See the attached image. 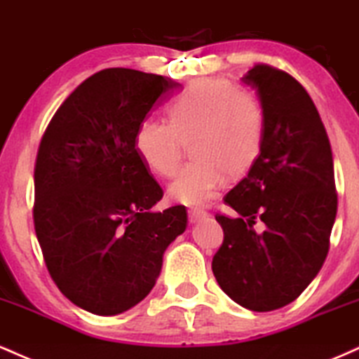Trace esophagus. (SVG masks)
I'll use <instances>...</instances> for the list:
<instances>
[{
    "label": "esophagus",
    "instance_id": "esophagus-1",
    "mask_svg": "<svg viewBox=\"0 0 359 359\" xmlns=\"http://www.w3.org/2000/svg\"><path fill=\"white\" fill-rule=\"evenodd\" d=\"M205 217H208V213H206L205 210L191 208V210H189V212H188V218H189V222H191V223L201 220V218H205Z\"/></svg>",
    "mask_w": 359,
    "mask_h": 359
}]
</instances>
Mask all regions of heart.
Here are the masks:
<instances>
[{"label": "heart", "mask_w": 359, "mask_h": 359, "mask_svg": "<svg viewBox=\"0 0 359 359\" xmlns=\"http://www.w3.org/2000/svg\"><path fill=\"white\" fill-rule=\"evenodd\" d=\"M170 114L171 119L146 117L139 122L134 144L151 171L172 178L184 146L193 139L195 159L170 188L178 203L206 205L226 172L243 175L262 153L267 129L262 104L230 80H196L171 104Z\"/></svg>", "instance_id": "heart-1"}]
</instances>
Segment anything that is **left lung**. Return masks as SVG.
I'll list each match as a JSON object with an SVG mask.
<instances>
[{"label": "left lung", "mask_w": 359, "mask_h": 359, "mask_svg": "<svg viewBox=\"0 0 359 359\" xmlns=\"http://www.w3.org/2000/svg\"><path fill=\"white\" fill-rule=\"evenodd\" d=\"M243 82L257 88L267 129L262 153L223 198L238 215H215L223 243L212 271L237 304L267 313L296 301L321 271L338 193L330 139L306 88L267 63H255Z\"/></svg>", "instance_id": "obj_1"}]
</instances>
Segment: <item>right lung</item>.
<instances>
[{
  "label": "right lung",
  "mask_w": 359,
  "mask_h": 359,
  "mask_svg": "<svg viewBox=\"0 0 359 359\" xmlns=\"http://www.w3.org/2000/svg\"><path fill=\"white\" fill-rule=\"evenodd\" d=\"M178 87L163 75L100 70L63 100L40 141L38 243L60 292L92 314H121L141 302L166 247L187 230L184 206L151 212L163 188L134 144L139 122Z\"/></svg>",
  "instance_id": "add662e5"
}]
</instances>
